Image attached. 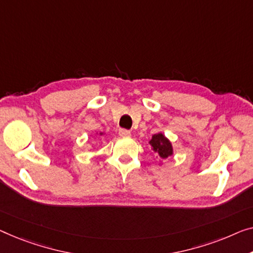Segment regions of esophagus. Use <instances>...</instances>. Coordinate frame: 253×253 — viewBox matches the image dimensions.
Returning a JSON list of instances; mask_svg holds the SVG:
<instances>
[{"label":"esophagus","mask_w":253,"mask_h":253,"mask_svg":"<svg viewBox=\"0 0 253 253\" xmlns=\"http://www.w3.org/2000/svg\"><path fill=\"white\" fill-rule=\"evenodd\" d=\"M119 135H120V136H124V137H128V136H130V131L128 129H125V128H120Z\"/></svg>","instance_id":"1"}]
</instances>
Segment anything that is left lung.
I'll list each match as a JSON object with an SVG mask.
<instances>
[{"instance_id": "1", "label": "left lung", "mask_w": 253, "mask_h": 253, "mask_svg": "<svg viewBox=\"0 0 253 253\" xmlns=\"http://www.w3.org/2000/svg\"><path fill=\"white\" fill-rule=\"evenodd\" d=\"M151 146L153 148V151L159 153V156L166 159V158L170 157L172 154V146L171 143L166 138L163 134H156L152 136V139L150 141Z\"/></svg>"}]
</instances>
